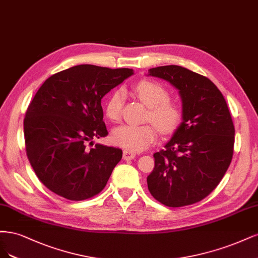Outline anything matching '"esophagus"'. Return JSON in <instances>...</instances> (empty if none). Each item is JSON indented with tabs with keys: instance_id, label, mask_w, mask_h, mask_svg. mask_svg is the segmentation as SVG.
I'll return each mask as SVG.
<instances>
[{
	"instance_id": "esophagus-1",
	"label": "esophagus",
	"mask_w": 258,
	"mask_h": 258,
	"mask_svg": "<svg viewBox=\"0 0 258 258\" xmlns=\"http://www.w3.org/2000/svg\"><path fill=\"white\" fill-rule=\"evenodd\" d=\"M136 156V153L132 150H128V149H125V150H123V159L125 161H131V160H134Z\"/></svg>"
}]
</instances>
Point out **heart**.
<instances>
[{
    "label": "heart",
    "instance_id": "heart-1",
    "mask_svg": "<svg viewBox=\"0 0 258 258\" xmlns=\"http://www.w3.org/2000/svg\"><path fill=\"white\" fill-rule=\"evenodd\" d=\"M134 92L140 101L149 107L147 120L155 124L119 126L113 131L112 139L115 145L128 150L141 151L154 143L159 130L164 135L176 131L183 118V110L180 104L169 101L168 91L156 81L141 80L135 85ZM123 103V91H114L105 105L106 117L112 122L120 121Z\"/></svg>",
    "mask_w": 258,
    "mask_h": 258
}]
</instances>
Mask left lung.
<instances>
[{
	"label": "left lung",
	"instance_id": "1",
	"mask_svg": "<svg viewBox=\"0 0 258 258\" xmlns=\"http://www.w3.org/2000/svg\"><path fill=\"white\" fill-rule=\"evenodd\" d=\"M148 76L179 91L183 118L147 178L151 195L168 207L201 202L218 186L232 159L235 127L225 98L205 76L178 65L150 69Z\"/></svg>",
	"mask_w": 258,
	"mask_h": 258
}]
</instances>
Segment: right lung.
<instances>
[{"label": "right lung", "mask_w": 258, "mask_h": 258, "mask_svg": "<svg viewBox=\"0 0 258 258\" xmlns=\"http://www.w3.org/2000/svg\"><path fill=\"white\" fill-rule=\"evenodd\" d=\"M134 74L131 69L81 64L49 77L23 122L26 150L37 178L70 201H85L107 184L121 159L119 148L93 144L105 137L102 98Z\"/></svg>", "instance_id": "obj_1"}]
</instances>
